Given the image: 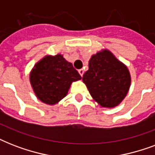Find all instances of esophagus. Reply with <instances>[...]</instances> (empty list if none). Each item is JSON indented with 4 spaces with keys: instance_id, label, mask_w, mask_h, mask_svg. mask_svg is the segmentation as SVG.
Instances as JSON below:
<instances>
[{
    "instance_id": "1",
    "label": "esophagus",
    "mask_w": 155,
    "mask_h": 155,
    "mask_svg": "<svg viewBox=\"0 0 155 155\" xmlns=\"http://www.w3.org/2000/svg\"><path fill=\"white\" fill-rule=\"evenodd\" d=\"M79 73H80V75H81V77H82L83 75H84V69H80V70H79Z\"/></svg>"
}]
</instances>
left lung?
Masks as SVG:
<instances>
[{
	"instance_id": "left-lung-1",
	"label": "left lung",
	"mask_w": 155,
	"mask_h": 155,
	"mask_svg": "<svg viewBox=\"0 0 155 155\" xmlns=\"http://www.w3.org/2000/svg\"><path fill=\"white\" fill-rule=\"evenodd\" d=\"M82 80L95 101L108 108L121 103L131 84L127 67L107 49L92 54Z\"/></svg>"
}]
</instances>
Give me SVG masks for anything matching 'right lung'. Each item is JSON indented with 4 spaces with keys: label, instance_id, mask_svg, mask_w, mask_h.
Returning <instances> with one entry per match:
<instances>
[{
    "label": "right lung",
    "instance_id": "add662e5",
    "mask_svg": "<svg viewBox=\"0 0 155 155\" xmlns=\"http://www.w3.org/2000/svg\"><path fill=\"white\" fill-rule=\"evenodd\" d=\"M81 76L61 54L46 55L38 62L30 73V82L38 100L54 105L67 96L72 82Z\"/></svg>",
    "mask_w": 155,
    "mask_h": 155
}]
</instances>
